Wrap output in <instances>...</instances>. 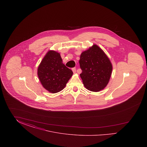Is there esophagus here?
<instances>
[{
    "mask_svg": "<svg viewBox=\"0 0 147 147\" xmlns=\"http://www.w3.org/2000/svg\"><path fill=\"white\" fill-rule=\"evenodd\" d=\"M71 70H72L73 72L74 73H75L76 72V68H73L71 69Z\"/></svg>",
    "mask_w": 147,
    "mask_h": 147,
    "instance_id": "34e87169",
    "label": "esophagus"
}]
</instances>
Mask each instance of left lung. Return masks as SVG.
Instances as JSON below:
<instances>
[{
    "label": "left lung",
    "mask_w": 147,
    "mask_h": 147,
    "mask_svg": "<svg viewBox=\"0 0 147 147\" xmlns=\"http://www.w3.org/2000/svg\"><path fill=\"white\" fill-rule=\"evenodd\" d=\"M79 64L85 87L94 92L104 89L111 77L112 66L103 51L94 45L81 54Z\"/></svg>",
    "instance_id": "left-lung-1"
}]
</instances>
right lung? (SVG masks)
Returning <instances> with one entry per match:
<instances>
[{"label": "right lung", "instance_id": "right-lung-1", "mask_svg": "<svg viewBox=\"0 0 147 147\" xmlns=\"http://www.w3.org/2000/svg\"><path fill=\"white\" fill-rule=\"evenodd\" d=\"M37 74L43 86L52 93L63 90L73 71L63 63L60 54L49 51L38 66Z\"/></svg>", "mask_w": 147, "mask_h": 147}]
</instances>
